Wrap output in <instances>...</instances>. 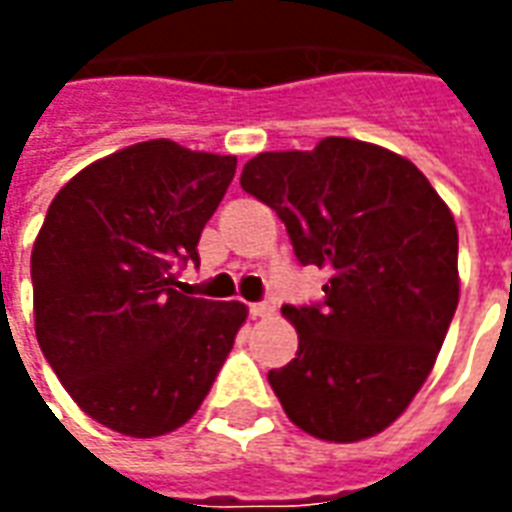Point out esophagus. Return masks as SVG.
<instances>
[{"label":"esophagus","instance_id":"34e87169","mask_svg":"<svg viewBox=\"0 0 512 512\" xmlns=\"http://www.w3.org/2000/svg\"><path fill=\"white\" fill-rule=\"evenodd\" d=\"M249 315H252V318H268V315H274V299L252 301V304H249Z\"/></svg>","mask_w":512,"mask_h":512}]
</instances>
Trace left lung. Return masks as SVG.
<instances>
[{
    "label": "left lung",
    "mask_w": 512,
    "mask_h": 512,
    "mask_svg": "<svg viewBox=\"0 0 512 512\" xmlns=\"http://www.w3.org/2000/svg\"><path fill=\"white\" fill-rule=\"evenodd\" d=\"M241 186L288 230L323 299L285 304L299 351L268 384L301 430L359 441L392 425L433 370L458 307V230L428 178L392 150L326 136L260 153Z\"/></svg>",
    "instance_id": "8db88e82"
}]
</instances>
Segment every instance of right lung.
I'll use <instances>...</instances> for the list:
<instances>
[{
    "instance_id": "obj_1",
    "label": "right lung",
    "mask_w": 512,
    "mask_h": 512,
    "mask_svg": "<svg viewBox=\"0 0 512 512\" xmlns=\"http://www.w3.org/2000/svg\"><path fill=\"white\" fill-rule=\"evenodd\" d=\"M235 156L169 139L95 161L51 200L32 246L40 351L84 414L134 439L180 428L235 343L241 301L183 296Z\"/></svg>"
}]
</instances>
